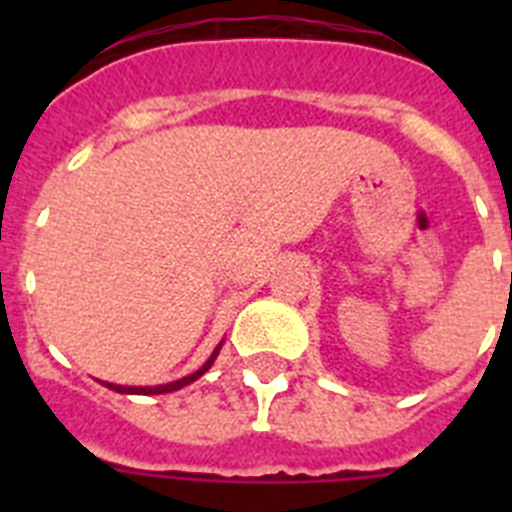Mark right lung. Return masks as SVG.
Masks as SVG:
<instances>
[{
    "label": "right lung",
    "instance_id": "obj_1",
    "mask_svg": "<svg viewBox=\"0 0 512 512\" xmlns=\"http://www.w3.org/2000/svg\"><path fill=\"white\" fill-rule=\"evenodd\" d=\"M217 351H220V348H215V354L205 361V366H202V369H197V372L189 374V377H184V379H176V382H171V384H158V387H120V384H107V387L115 392H125V395H164V392L182 390L184 384H192L194 379H200L202 374L210 369L212 361H215V356H217Z\"/></svg>",
    "mask_w": 512,
    "mask_h": 512
}]
</instances>
